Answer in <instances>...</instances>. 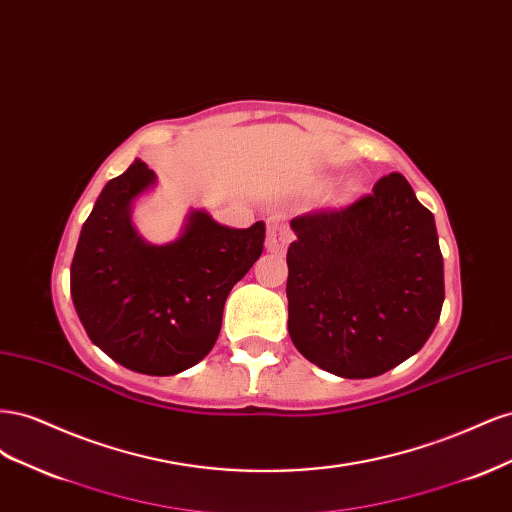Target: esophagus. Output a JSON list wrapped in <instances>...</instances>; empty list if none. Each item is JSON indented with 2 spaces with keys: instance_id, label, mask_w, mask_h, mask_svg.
I'll return each instance as SVG.
<instances>
[{
  "instance_id": "34e87169",
  "label": "esophagus",
  "mask_w": 512,
  "mask_h": 512,
  "mask_svg": "<svg viewBox=\"0 0 512 512\" xmlns=\"http://www.w3.org/2000/svg\"><path fill=\"white\" fill-rule=\"evenodd\" d=\"M292 241V230L282 220H271L267 226V250L271 254H284Z\"/></svg>"
}]
</instances>
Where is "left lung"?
I'll list each match as a JSON object with an SVG mask.
<instances>
[{
  "instance_id": "left-lung-1",
  "label": "left lung",
  "mask_w": 512,
  "mask_h": 512,
  "mask_svg": "<svg viewBox=\"0 0 512 512\" xmlns=\"http://www.w3.org/2000/svg\"><path fill=\"white\" fill-rule=\"evenodd\" d=\"M288 333L320 369L374 378L410 359L436 329L444 262L433 213L404 175L344 209L290 222Z\"/></svg>"
}]
</instances>
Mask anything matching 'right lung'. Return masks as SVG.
I'll use <instances>...</instances> for the list:
<instances>
[{
    "label": "right lung",
    "mask_w": 512,
    "mask_h": 512,
    "mask_svg": "<svg viewBox=\"0 0 512 512\" xmlns=\"http://www.w3.org/2000/svg\"><path fill=\"white\" fill-rule=\"evenodd\" d=\"M153 185L141 160L104 185L76 243L70 292L89 339L113 361L173 376L215 346L228 292L262 254L265 224L228 228L194 209L175 241L147 243L132 203Z\"/></svg>",
    "instance_id": "obj_1"
}]
</instances>
